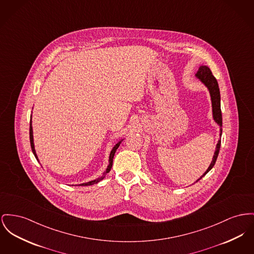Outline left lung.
<instances>
[{
    "label": "left lung",
    "mask_w": 254,
    "mask_h": 254,
    "mask_svg": "<svg viewBox=\"0 0 254 254\" xmlns=\"http://www.w3.org/2000/svg\"><path fill=\"white\" fill-rule=\"evenodd\" d=\"M194 76L208 89L210 98H211V104H212V115H213V120L215 123L219 126L220 127V137L222 136V131H223V118H222V111H221V94H220V88L217 79L215 76L212 75L211 70L209 69L206 65H202L199 67L197 73L194 75ZM221 148V139L218 141V144L216 146V149L213 155V159L211 161V164L209 165L208 169L205 171V173L194 181H198L199 179H202L209 171L214 167L216 163L217 157L219 155V151Z\"/></svg>",
    "instance_id": "left-lung-1"
}]
</instances>
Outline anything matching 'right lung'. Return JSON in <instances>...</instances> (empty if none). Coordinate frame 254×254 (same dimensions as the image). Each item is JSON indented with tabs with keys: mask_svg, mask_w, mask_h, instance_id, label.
Listing matches in <instances>:
<instances>
[{
	"mask_svg": "<svg viewBox=\"0 0 254 254\" xmlns=\"http://www.w3.org/2000/svg\"><path fill=\"white\" fill-rule=\"evenodd\" d=\"M30 147H31V149H32V152H33V154H34L35 158L38 160V156H37V154H36L35 148H34V141H33V130H32V124H31V116H30ZM123 140H124V139H121L120 141H118V142L115 144V146H114V147L112 148V149H111V151H110V154H109V159H108V165H107V168H106V170H105V172L104 173V175H103L102 177L98 178V179H93V180L88 181V182H84V183H81V184H79V186H89V185H93V184H96V183H98V182H100L101 180H103V179H105V176H106V174H107V173H109V171H110V170H111V168H112L114 154H115V152H116L117 149L119 148L120 144L122 143V141H123Z\"/></svg>",
	"mask_w": 254,
	"mask_h": 254,
	"instance_id": "right-lung-1",
	"label": "right lung"
}]
</instances>
